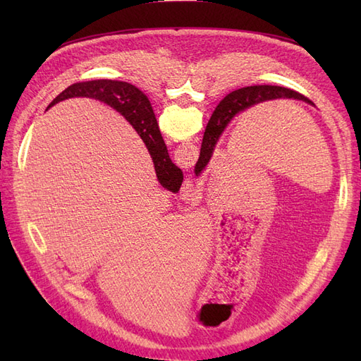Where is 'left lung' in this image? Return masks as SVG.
<instances>
[{"label":"left lung","instance_id":"1","mask_svg":"<svg viewBox=\"0 0 361 361\" xmlns=\"http://www.w3.org/2000/svg\"><path fill=\"white\" fill-rule=\"evenodd\" d=\"M276 99H297L312 104L307 97L302 96L301 93L279 85H251L227 94L220 102V105L215 108V111L204 129L200 157L194 169L195 176H200V173L206 169L207 164H209L216 143L220 141L224 129L232 122L235 116L250 110V108L255 105Z\"/></svg>","mask_w":361,"mask_h":361}]
</instances>
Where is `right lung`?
I'll use <instances>...</instances> for the list:
<instances>
[{
    "mask_svg": "<svg viewBox=\"0 0 361 361\" xmlns=\"http://www.w3.org/2000/svg\"><path fill=\"white\" fill-rule=\"evenodd\" d=\"M71 97H92V99L101 101L113 106L122 114L128 122L135 128L141 140L149 150L152 162L155 166L157 179L164 188L171 191L176 185H182V170L174 166L170 159L169 150L164 143L159 133L157 117L152 110V105L147 96L137 89L135 85L114 81V80H93L85 82H75L63 90L49 106L61 101L71 99ZM48 106V108H49ZM180 188V187H179Z\"/></svg>",
    "mask_w": 361,
    "mask_h": 361,
    "instance_id": "obj_1",
    "label": "right lung"
}]
</instances>
